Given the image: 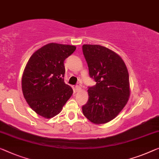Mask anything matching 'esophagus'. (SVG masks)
Returning a JSON list of instances; mask_svg holds the SVG:
<instances>
[{"label":"esophagus","instance_id":"obj_1","mask_svg":"<svg viewBox=\"0 0 159 159\" xmlns=\"http://www.w3.org/2000/svg\"><path fill=\"white\" fill-rule=\"evenodd\" d=\"M75 91H76V92H79V91H80V90H81V88L79 86H76L75 88Z\"/></svg>","mask_w":159,"mask_h":159}]
</instances>
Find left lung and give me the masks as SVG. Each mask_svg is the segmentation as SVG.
I'll return each mask as SVG.
<instances>
[{"label":"left lung","mask_w":159,"mask_h":159,"mask_svg":"<svg viewBox=\"0 0 159 159\" xmlns=\"http://www.w3.org/2000/svg\"><path fill=\"white\" fill-rule=\"evenodd\" d=\"M83 53L90 76L96 82L88 90L89 101L82 107L83 113L93 124H106L119 114L129 101L127 67L119 55L100 45L85 44Z\"/></svg>","instance_id":"obj_1"}]
</instances>
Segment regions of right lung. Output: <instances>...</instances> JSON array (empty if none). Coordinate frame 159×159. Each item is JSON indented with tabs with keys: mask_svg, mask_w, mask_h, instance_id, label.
<instances>
[{
	"mask_svg": "<svg viewBox=\"0 0 159 159\" xmlns=\"http://www.w3.org/2000/svg\"><path fill=\"white\" fill-rule=\"evenodd\" d=\"M75 48L51 43L38 49L28 60L22 76V91L30 107L41 116L58 115L72 96V88L64 83L63 62Z\"/></svg>",
	"mask_w": 159,
	"mask_h": 159,
	"instance_id": "right-lung-1",
	"label": "right lung"
}]
</instances>
